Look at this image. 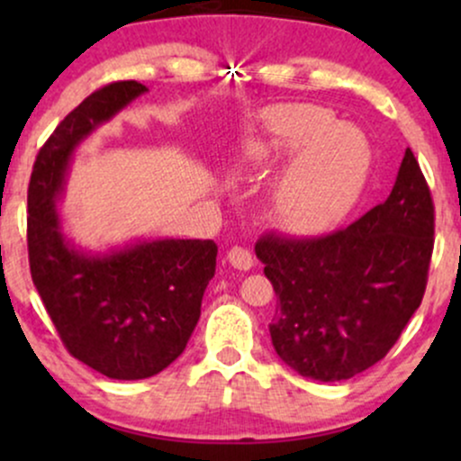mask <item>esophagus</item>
<instances>
[{
	"label": "esophagus",
	"instance_id": "esophagus-1",
	"mask_svg": "<svg viewBox=\"0 0 461 461\" xmlns=\"http://www.w3.org/2000/svg\"><path fill=\"white\" fill-rule=\"evenodd\" d=\"M227 260H230V264L234 268H238V271H249V268L253 267V256L251 251L245 247H231L230 251H227Z\"/></svg>",
	"mask_w": 461,
	"mask_h": 461
}]
</instances>
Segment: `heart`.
I'll use <instances>...</instances> for the list:
<instances>
[{
  "mask_svg": "<svg viewBox=\"0 0 461 461\" xmlns=\"http://www.w3.org/2000/svg\"><path fill=\"white\" fill-rule=\"evenodd\" d=\"M299 149L275 188L273 212L288 231L314 234L351 208L366 176L368 153L322 105L279 104L262 113L260 131L242 147V160L262 168Z\"/></svg>",
  "mask_w": 461,
  "mask_h": 461,
  "instance_id": "heart-1",
  "label": "heart"
}]
</instances>
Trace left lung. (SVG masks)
Instances as JSON below:
<instances>
[{
	"instance_id": "left-lung-1",
	"label": "left lung",
	"mask_w": 461,
	"mask_h": 461,
	"mask_svg": "<svg viewBox=\"0 0 461 461\" xmlns=\"http://www.w3.org/2000/svg\"><path fill=\"white\" fill-rule=\"evenodd\" d=\"M433 201L405 149L390 197L345 230L256 242L277 294L271 340L301 377L342 382L385 357L425 294Z\"/></svg>"
}]
</instances>
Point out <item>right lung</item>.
Here are the masks:
<instances>
[{"label": "right lung", "instance_id": "1", "mask_svg": "<svg viewBox=\"0 0 461 461\" xmlns=\"http://www.w3.org/2000/svg\"><path fill=\"white\" fill-rule=\"evenodd\" d=\"M147 93L113 82L65 116L36 156L28 188L32 282L67 351L110 379H147L182 356L216 271L214 240H139L91 253L62 231L58 201L73 153Z\"/></svg>", "mask_w": 461, "mask_h": 461}]
</instances>
